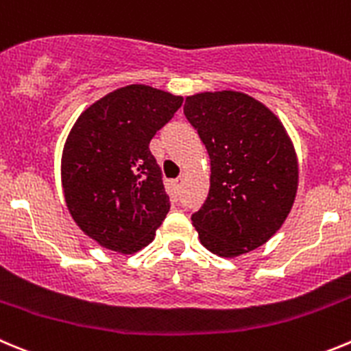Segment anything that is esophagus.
Listing matches in <instances>:
<instances>
[{"label": "esophagus", "mask_w": 351, "mask_h": 351, "mask_svg": "<svg viewBox=\"0 0 351 351\" xmlns=\"http://www.w3.org/2000/svg\"><path fill=\"white\" fill-rule=\"evenodd\" d=\"M182 183H183V176H180V178H176L175 182H173V186L178 191V189H182Z\"/></svg>", "instance_id": "34e87169"}]
</instances>
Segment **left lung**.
I'll list each match as a JSON object with an SVG mask.
<instances>
[{
	"instance_id": "obj_1",
	"label": "left lung",
	"mask_w": 351,
	"mask_h": 351,
	"mask_svg": "<svg viewBox=\"0 0 351 351\" xmlns=\"http://www.w3.org/2000/svg\"><path fill=\"white\" fill-rule=\"evenodd\" d=\"M186 119L211 160L209 194L192 223L206 250L235 258L277 234L300 182L296 149L282 121L242 91H202L185 98Z\"/></svg>"
}]
</instances>
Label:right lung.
<instances>
[{
    "label": "right lung",
    "mask_w": 351,
    "mask_h": 351,
    "mask_svg": "<svg viewBox=\"0 0 351 351\" xmlns=\"http://www.w3.org/2000/svg\"><path fill=\"white\" fill-rule=\"evenodd\" d=\"M183 97L128 84L81 112L60 160L72 220L106 250L133 254L156 237L169 211L160 168L149 150Z\"/></svg>",
    "instance_id": "obj_1"
}]
</instances>
